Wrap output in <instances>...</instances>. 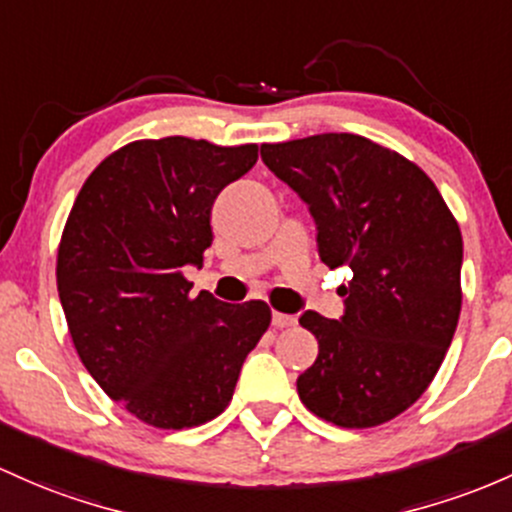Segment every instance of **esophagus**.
I'll return each instance as SVG.
<instances>
[{"instance_id":"obj_1","label":"esophagus","mask_w":512,"mask_h":512,"mask_svg":"<svg viewBox=\"0 0 512 512\" xmlns=\"http://www.w3.org/2000/svg\"><path fill=\"white\" fill-rule=\"evenodd\" d=\"M272 325H274V328H291V325H296V318L289 316V313L274 311L272 313Z\"/></svg>"}]
</instances>
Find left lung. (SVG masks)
<instances>
[{"label": "left lung", "instance_id": "1", "mask_svg": "<svg viewBox=\"0 0 512 512\" xmlns=\"http://www.w3.org/2000/svg\"><path fill=\"white\" fill-rule=\"evenodd\" d=\"M262 160L308 204L318 255L352 269L340 320L306 311L318 357L296 379L303 406L340 428H374L435 379L462 311V233L432 179L355 133L265 143Z\"/></svg>", "mask_w": 512, "mask_h": 512}]
</instances>
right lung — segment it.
Listing matches in <instances>:
<instances>
[{
  "label": "right lung",
  "mask_w": 512,
  "mask_h": 512,
  "mask_svg": "<svg viewBox=\"0 0 512 512\" xmlns=\"http://www.w3.org/2000/svg\"><path fill=\"white\" fill-rule=\"evenodd\" d=\"M257 145L133 140L87 177L58 247V294L87 372L162 430L196 428L233 398L267 333L265 301L192 296L187 265L211 245V206L257 162Z\"/></svg>",
  "instance_id": "add662e5"
}]
</instances>
